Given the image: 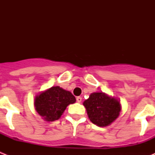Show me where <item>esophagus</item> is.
<instances>
[{
	"instance_id": "1",
	"label": "esophagus",
	"mask_w": 155,
	"mask_h": 155,
	"mask_svg": "<svg viewBox=\"0 0 155 155\" xmlns=\"http://www.w3.org/2000/svg\"><path fill=\"white\" fill-rule=\"evenodd\" d=\"M76 100H77V102H79V103H80V102H81L82 98H81V97H80V96L77 97V98H76Z\"/></svg>"
}]
</instances>
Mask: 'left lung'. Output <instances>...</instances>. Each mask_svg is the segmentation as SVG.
Masks as SVG:
<instances>
[{"label": "left lung", "instance_id": "8db88e82", "mask_svg": "<svg viewBox=\"0 0 155 155\" xmlns=\"http://www.w3.org/2000/svg\"><path fill=\"white\" fill-rule=\"evenodd\" d=\"M83 105L85 106L88 118L98 127H106L112 124L121 110L120 102L103 92L91 93Z\"/></svg>", "mask_w": 155, "mask_h": 155}]
</instances>
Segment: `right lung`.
Returning a JSON list of instances; mask_svg holds the SVG:
<instances>
[{
	"label": "right lung",
	"instance_id": "1",
	"mask_svg": "<svg viewBox=\"0 0 155 155\" xmlns=\"http://www.w3.org/2000/svg\"><path fill=\"white\" fill-rule=\"evenodd\" d=\"M75 102V97L70 91L56 86L37 95L34 104L37 113L46 121L52 122L61 118L67 106Z\"/></svg>",
	"mask_w": 155,
	"mask_h": 155
}]
</instances>
